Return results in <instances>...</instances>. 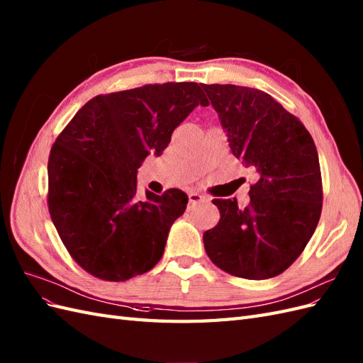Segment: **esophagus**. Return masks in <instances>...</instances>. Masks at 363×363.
<instances>
[{"label":"esophagus","mask_w":363,"mask_h":363,"mask_svg":"<svg viewBox=\"0 0 363 363\" xmlns=\"http://www.w3.org/2000/svg\"><path fill=\"white\" fill-rule=\"evenodd\" d=\"M209 199L204 197V195L201 194H197V192H191L189 194V203L191 204H197V203H208Z\"/></svg>","instance_id":"34e87169"}]
</instances>
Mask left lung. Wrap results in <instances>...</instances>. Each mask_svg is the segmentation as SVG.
Here are the masks:
<instances>
[{
	"mask_svg": "<svg viewBox=\"0 0 363 363\" xmlns=\"http://www.w3.org/2000/svg\"><path fill=\"white\" fill-rule=\"evenodd\" d=\"M226 131L232 154L257 175L250 203L213 200L220 221L203 235L221 270L244 279H269L306 249L322 211L316 145L298 117L267 93L240 85L201 84Z\"/></svg>",
	"mask_w": 363,
	"mask_h": 363,
	"instance_id": "obj_1",
	"label": "left lung"
}]
</instances>
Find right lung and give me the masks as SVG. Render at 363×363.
<instances>
[{"label": "right lung", "mask_w": 363, "mask_h": 363, "mask_svg": "<svg viewBox=\"0 0 363 363\" xmlns=\"http://www.w3.org/2000/svg\"><path fill=\"white\" fill-rule=\"evenodd\" d=\"M199 84L168 82L96 96L76 113L48 157V211L67 250L104 281H126L157 264L188 195H137V169L159 155L195 106Z\"/></svg>", "instance_id": "add662e5"}]
</instances>
